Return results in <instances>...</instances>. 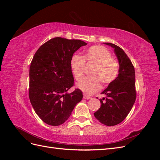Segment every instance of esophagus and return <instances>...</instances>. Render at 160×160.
<instances>
[{
	"label": "esophagus",
	"mask_w": 160,
	"mask_h": 160,
	"mask_svg": "<svg viewBox=\"0 0 160 160\" xmlns=\"http://www.w3.org/2000/svg\"><path fill=\"white\" fill-rule=\"evenodd\" d=\"M83 99H91V97L88 96V95H87L84 94V95H83Z\"/></svg>",
	"instance_id": "obj_1"
}]
</instances>
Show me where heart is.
I'll use <instances>...</instances> for the list:
<instances>
[{
    "instance_id": "heart-1",
    "label": "heart",
    "mask_w": 160,
    "mask_h": 160,
    "mask_svg": "<svg viewBox=\"0 0 160 160\" xmlns=\"http://www.w3.org/2000/svg\"><path fill=\"white\" fill-rule=\"evenodd\" d=\"M85 62L95 64L91 72V77L84 78L77 84V88L86 94L91 95L98 91L101 88V82L108 85L118 77V62L111 57L110 51L103 46H92L88 48L83 57L75 55L71 58V67L77 80L83 77Z\"/></svg>"
}]
</instances>
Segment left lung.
<instances>
[{
	"mask_svg": "<svg viewBox=\"0 0 160 160\" xmlns=\"http://www.w3.org/2000/svg\"><path fill=\"white\" fill-rule=\"evenodd\" d=\"M104 43L114 49L119 70L116 79L101 93L105 95L106 98L100 99L101 108L94 113V115L101 123L113 126L127 117L136 99L135 69L132 61L122 48L113 43Z\"/></svg>",
	"mask_w": 160,
	"mask_h": 160,
	"instance_id": "1",
	"label": "left lung"
}]
</instances>
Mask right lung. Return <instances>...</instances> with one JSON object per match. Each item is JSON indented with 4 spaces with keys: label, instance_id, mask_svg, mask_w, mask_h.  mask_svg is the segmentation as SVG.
<instances>
[{
    "label": "right lung",
    "instance_id": "obj_1",
    "mask_svg": "<svg viewBox=\"0 0 160 160\" xmlns=\"http://www.w3.org/2000/svg\"><path fill=\"white\" fill-rule=\"evenodd\" d=\"M88 44L83 41L55 37L41 45L35 52L29 69L31 103L42 122L57 126L69 119L83 93L74 85L71 59L73 53Z\"/></svg>",
    "mask_w": 160,
    "mask_h": 160
}]
</instances>
